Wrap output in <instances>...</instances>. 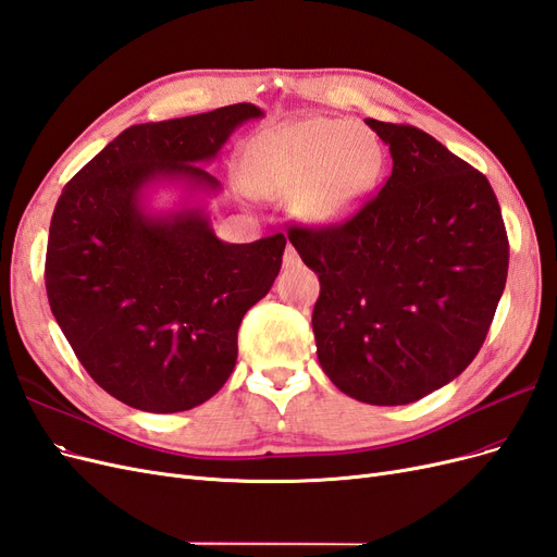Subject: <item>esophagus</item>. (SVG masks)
<instances>
[{
  "instance_id": "esophagus-1",
  "label": "esophagus",
  "mask_w": 557,
  "mask_h": 557,
  "mask_svg": "<svg viewBox=\"0 0 557 557\" xmlns=\"http://www.w3.org/2000/svg\"><path fill=\"white\" fill-rule=\"evenodd\" d=\"M300 259H298V255H296V249L289 245L286 247V252H284V265L289 268V265H296Z\"/></svg>"
}]
</instances>
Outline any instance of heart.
Listing matches in <instances>:
<instances>
[{
  "mask_svg": "<svg viewBox=\"0 0 557 557\" xmlns=\"http://www.w3.org/2000/svg\"><path fill=\"white\" fill-rule=\"evenodd\" d=\"M384 152L354 122L310 117L261 134L249 157V181L277 201H296L305 222L331 226L363 206L380 183Z\"/></svg>",
  "mask_w": 557,
  "mask_h": 557,
  "instance_id": "obj_1",
  "label": "heart"
}]
</instances>
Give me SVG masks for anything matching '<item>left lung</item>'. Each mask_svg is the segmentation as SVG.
<instances>
[{"mask_svg": "<svg viewBox=\"0 0 557 557\" xmlns=\"http://www.w3.org/2000/svg\"><path fill=\"white\" fill-rule=\"evenodd\" d=\"M366 124L388 146L386 185L345 224L289 240L321 282L312 331L329 380L354 400L409 405L474 361L509 240L486 175L417 127Z\"/></svg>", "mask_w": 557, "mask_h": 557, "instance_id": "8db88e82", "label": "left lung"}]
</instances>
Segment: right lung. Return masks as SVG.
<instances>
[{"label": "right lung", "instance_id": "right-lung-1", "mask_svg": "<svg viewBox=\"0 0 557 557\" xmlns=\"http://www.w3.org/2000/svg\"><path fill=\"white\" fill-rule=\"evenodd\" d=\"M255 103L134 124L71 177L50 220V310L87 374L113 398L173 414L218 393L238 358L245 312L282 268V233L255 243L214 236L208 164ZM159 186L182 189L154 211Z\"/></svg>", "mask_w": 557, "mask_h": 557}]
</instances>
